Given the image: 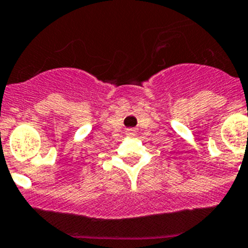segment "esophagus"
Listing matches in <instances>:
<instances>
[{
	"label": "esophagus",
	"mask_w": 248,
	"mask_h": 248,
	"mask_svg": "<svg viewBox=\"0 0 248 248\" xmlns=\"http://www.w3.org/2000/svg\"><path fill=\"white\" fill-rule=\"evenodd\" d=\"M126 135H129V136H134V135H135V129H134V128L126 129Z\"/></svg>",
	"instance_id": "1"
}]
</instances>
